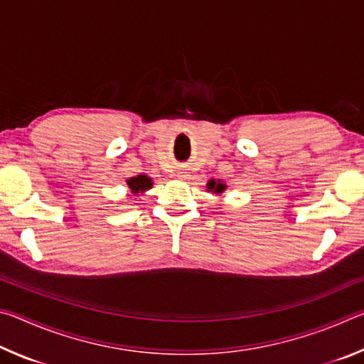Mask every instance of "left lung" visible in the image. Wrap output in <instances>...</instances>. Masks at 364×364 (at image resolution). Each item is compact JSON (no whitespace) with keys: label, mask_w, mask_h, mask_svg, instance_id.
I'll list each match as a JSON object with an SVG mask.
<instances>
[{"label":"left lung","mask_w":364,"mask_h":364,"mask_svg":"<svg viewBox=\"0 0 364 364\" xmlns=\"http://www.w3.org/2000/svg\"><path fill=\"white\" fill-rule=\"evenodd\" d=\"M207 189L208 191H213L215 194H220V193H223V191L226 189V186H225L223 183H220V181L217 183L215 180H210V181H208V184H207Z\"/></svg>","instance_id":"1"}]
</instances>
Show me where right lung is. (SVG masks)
Wrapping results in <instances>:
<instances>
[{
  "label": "right lung",
  "instance_id": "obj_1",
  "mask_svg": "<svg viewBox=\"0 0 364 364\" xmlns=\"http://www.w3.org/2000/svg\"><path fill=\"white\" fill-rule=\"evenodd\" d=\"M127 183H128V188H130L134 194L141 193V191L149 189L152 186V180L151 178H147L146 175H138L134 178H130Z\"/></svg>",
  "mask_w": 364,
  "mask_h": 364
}]
</instances>
